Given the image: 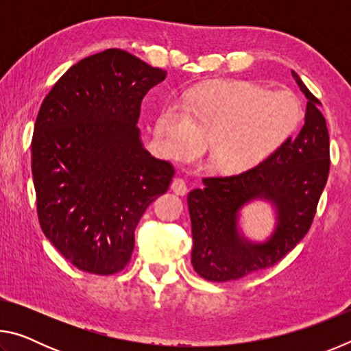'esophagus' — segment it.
<instances>
[{
    "label": "esophagus",
    "mask_w": 351,
    "mask_h": 351,
    "mask_svg": "<svg viewBox=\"0 0 351 351\" xmlns=\"http://www.w3.org/2000/svg\"><path fill=\"white\" fill-rule=\"evenodd\" d=\"M171 190H173V192L176 193V195H186L187 193V182L182 180V178H175L173 180V182H171Z\"/></svg>",
    "instance_id": "obj_1"
}]
</instances>
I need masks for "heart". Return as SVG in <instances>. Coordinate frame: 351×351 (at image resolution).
Returning a JSON list of instances; mask_svg holds the SVG:
<instances>
[{"mask_svg": "<svg viewBox=\"0 0 351 351\" xmlns=\"http://www.w3.org/2000/svg\"><path fill=\"white\" fill-rule=\"evenodd\" d=\"M302 108L293 93L252 82L209 83L187 94L184 105L165 104L154 134L165 154L195 159L209 142V161L224 171H243L265 161L299 125Z\"/></svg>", "mask_w": 351, "mask_h": 351, "instance_id": "1", "label": "heart"}]
</instances>
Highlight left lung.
Returning a JSON list of instances; mask_svg holds the SVG:
<instances>
[{
	"label": "left lung",
	"instance_id": "1",
	"mask_svg": "<svg viewBox=\"0 0 351 351\" xmlns=\"http://www.w3.org/2000/svg\"><path fill=\"white\" fill-rule=\"evenodd\" d=\"M294 80L308 99L305 125L265 161L239 175L203 178L204 187L187 195L192 221V265L210 282L237 280L269 268L297 246L316 215L328 180L330 138L319 99L294 71ZM263 197L278 210V228L265 243H251L238 234V210Z\"/></svg>",
	"mask_w": 351,
	"mask_h": 351
}]
</instances>
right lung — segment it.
Masks as SVG:
<instances>
[{
  "instance_id": "obj_1",
  "label": "right lung",
  "mask_w": 351,
  "mask_h": 351,
  "mask_svg": "<svg viewBox=\"0 0 351 351\" xmlns=\"http://www.w3.org/2000/svg\"><path fill=\"white\" fill-rule=\"evenodd\" d=\"M165 75L127 51L106 49L71 66L40 106L32 136L38 221L80 271L125 268L136 226L175 175L142 147L136 127L142 99Z\"/></svg>"
}]
</instances>
